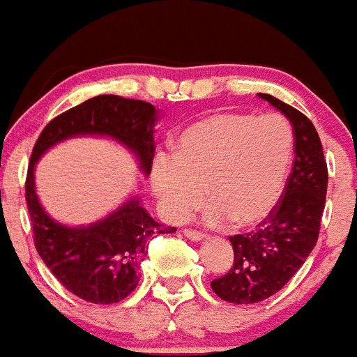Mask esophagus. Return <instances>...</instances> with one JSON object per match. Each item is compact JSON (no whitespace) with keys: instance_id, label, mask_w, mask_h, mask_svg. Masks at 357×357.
<instances>
[{"instance_id":"1","label":"esophagus","mask_w":357,"mask_h":357,"mask_svg":"<svg viewBox=\"0 0 357 357\" xmlns=\"http://www.w3.org/2000/svg\"><path fill=\"white\" fill-rule=\"evenodd\" d=\"M183 234H185V238L192 239V241H202L204 238H206V234L200 231H195V229H183Z\"/></svg>"}]
</instances>
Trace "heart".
<instances>
[{"label": "heart", "mask_w": 357, "mask_h": 357, "mask_svg": "<svg viewBox=\"0 0 357 357\" xmlns=\"http://www.w3.org/2000/svg\"><path fill=\"white\" fill-rule=\"evenodd\" d=\"M295 138L280 114L215 113L180 131L172 158L151 167V187L168 218L183 221L206 195L212 226H256L278 204L290 174Z\"/></svg>", "instance_id": "heart-1"}]
</instances>
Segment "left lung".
<instances>
[{
	"mask_svg": "<svg viewBox=\"0 0 357 357\" xmlns=\"http://www.w3.org/2000/svg\"><path fill=\"white\" fill-rule=\"evenodd\" d=\"M290 119L295 160L275 209L258 229L231 236L234 263L211 287L236 305L266 300L290 282L317 243L327 194V163L310 119L270 94H258Z\"/></svg>",
	"mask_w": 357,
	"mask_h": 357,
	"instance_id": "1",
	"label": "left lung"
}]
</instances>
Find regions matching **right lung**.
Masks as SVG:
<instances>
[{
  "label": "right lung",
  "mask_w": 357,
  "mask_h": 357,
  "mask_svg": "<svg viewBox=\"0 0 357 357\" xmlns=\"http://www.w3.org/2000/svg\"><path fill=\"white\" fill-rule=\"evenodd\" d=\"M153 104L104 94L72 107L43 128L28 165L25 197L33 241L40 258L70 294L91 303H118L139 282L138 268L148 253V241L157 234L175 232L148 214L138 195L87 226H66L47 214L35 190V167L42 155L75 136H106L136 157L148 175L155 153Z\"/></svg>",
  "instance_id": "add662e5"
}]
</instances>
